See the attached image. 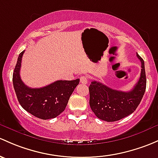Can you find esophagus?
<instances>
[{"instance_id":"1","label":"esophagus","mask_w":158,"mask_h":158,"mask_svg":"<svg viewBox=\"0 0 158 158\" xmlns=\"http://www.w3.org/2000/svg\"><path fill=\"white\" fill-rule=\"evenodd\" d=\"M80 82L82 84H87L88 83V78L86 76H81L80 77Z\"/></svg>"}]
</instances>
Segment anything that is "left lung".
Masks as SVG:
<instances>
[{"mask_svg": "<svg viewBox=\"0 0 158 158\" xmlns=\"http://www.w3.org/2000/svg\"><path fill=\"white\" fill-rule=\"evenodd\" d=\"M142 64L139 80L129 92L114 90L97 81L89 85V104L98 118L114 122L132 114L140 104L146 89V75L143 59L136 54Z\"/></svg>", "mask_w": 158, "mask_h": 158, "instance_id": "1", "label": "left lung"}]
</instances>
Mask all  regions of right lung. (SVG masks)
<instances>
[{"label": "right lung", "mask_w": 158, "mask_h": 158, "mask_svg": "<svg viewBox=\"0 0 158 158\" xmlns=\"http://www.w3.org/2000/svg\"><path fill=\"white\" fill-rule=\"evenodd\" d=\"M25 51L18 57L13 74V84L18 101L24 110L41 119L55 118L66 108L79 79L72 81L58 80L44 87L31 89L21 80L22 57Z\"/></svg>", "instance_id": "right-lung-1"}]
</instances>
